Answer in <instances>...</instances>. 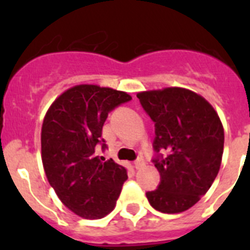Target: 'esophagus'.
I'll use <instances>...</instances> for the list:
<instances>
[{"label": "esophagus", "instance_id": "esophagus-1", "mask_svg": "<svg viewBox=\"0 0 250 250\" xmlns=\"http://www.w3.org/2000/svg\"><path fill=\"white\" fill-rule=\"evenodd\" d=\"M144 165H145V160L143 158H138L135 161H134V167H135L136 169H141Z\"/></svg>", "mask_w": 250, "mask_h": 250}]
</instances>
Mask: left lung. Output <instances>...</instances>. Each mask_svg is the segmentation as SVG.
<instances>
[{"label": "left lung", "mask_w": 250, "mask_h": 250, "mask_svg": "<svg viewBox=\"0 0 250 250\" xmlns=\"http://www.w3.org/2000/svg\"><path fill=\"white\" fill-rule=\"evenodd\" d=\"M136 96L155 124L151 161L160 183L147 191V200L161 213L188 210L209 190L219 171L224 147L219 116L190 90L167 87Z\"/></svg>", "instance_id": "1"}]
</instances>
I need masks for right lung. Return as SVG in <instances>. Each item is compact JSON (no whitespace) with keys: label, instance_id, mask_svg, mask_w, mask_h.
I'll list each match as a JSON object with an SVG mask.
<instances>
[{"label":"right lung","instance_id":"obj_1","mask_svg":"<svg viewBox=\"0 0 250 250\" xmlns=\"http://www.w3.org/2000/svg\"><path fill=\"white\" fill-rule=\"evenodd\" d=\"M131 100L126 92L79 85L51 105L41 131L42 164L60 200L85 219H100L114 210L127 170L112 159L104 161L98 149L109 112Z\"/></svg>","mask_w":250,"mask_h":250}]
</instances>
